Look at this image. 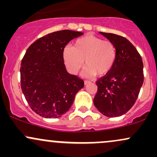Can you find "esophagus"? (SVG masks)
<instances>
[{
	"label": "esophagus",
	"instance_id": "1",
	"mask_svg": "<svg viewBox=\"0 0 157 157\" xmlns=\"http://www.w3.org/2000/svg\"><path fill=\"white\" fill-rule=\"evenodd\" d=\"M84 83H85V85H88V84L91 83V81H89V80H86L84 81Z\"/></svg>",
	"mask_w": 157,
	"mask_h": 157
}]
</instances>
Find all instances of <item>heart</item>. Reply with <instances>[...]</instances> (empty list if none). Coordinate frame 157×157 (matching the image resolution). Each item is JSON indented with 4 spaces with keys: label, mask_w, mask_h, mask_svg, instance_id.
<instances>
[{
    "label": "heart",
    "mask_w": 157,
    "mask_h": 157,
    "mask_svg": "<svg viewBox=\"0 0 157 157\" xmlns=\"http://www.w3.org/2000/svg\"><path fill=\"white\" fill-rule=\"evenodd\" d=\"M63 57L68 70L73 75L80 71L85 61L86 75L104 76L114 66L117 48L111 41L88 35L76 40L73 47H65Z\"/></svg>",
    "instance_id": "b5f03b06"
}]
</instances>
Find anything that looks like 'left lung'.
Instances as JSON below:
<instances>
[{
  "instance_id": "8db88e82",
  "label": "left lung",
  "mask_w": 157,
  "mask_h": 157,
  "mask_svg": "<svg viewBox=\"0 0 157 157\" xmlns=\"http://www.w3.org/2000/svg\"><path fill=\"white\" fill-rule=\"evenodd\" d=\"M117 48V59L111 71L96 81L97 92L94 104L102 114L116 117L134 105L144 82L141 55L128 40L112 33L100 32Z\"/></svg>"
}]
</instances>
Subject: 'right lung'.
Returning a JSON list of instances; mask_svg holds the SVG:
<instances>
[{"instance_id":"add662e5","label":"right lung","mask_w":157,"mask_h":157,"mask_svg":"<svg viewBox=\"0 0 157 157\" xmlns=\"http://www.w3.org/2000/svg\"><path fill=\"white\" fill-rule=\"evenodd\" d=\"M82 32L61 30L37 39L21 60V86L27 102L45 118H58L72 105L84 81L67 72L63 52L71 40Z\"/></svg>"}]
</instances>
